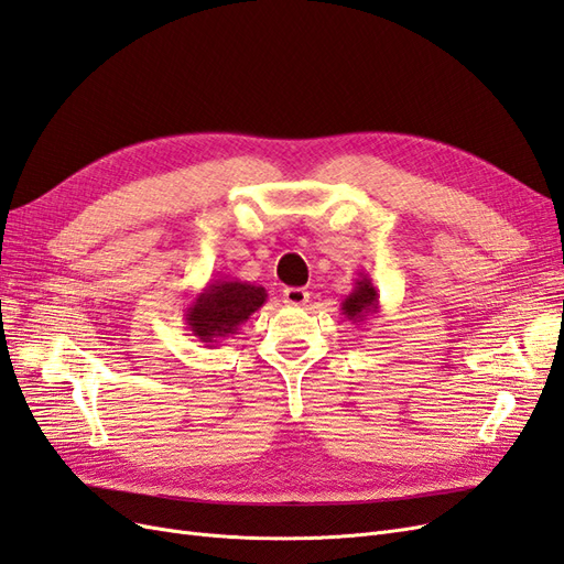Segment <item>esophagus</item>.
<instances>
[{
  "instance_id": "obj_1",
  "label": "esophagus",
  "mask_w": 564,
  "mask_h": 564,
  "mask_svg": "<svg viewBox=\"0 0 564 564\" xmlns=\"http://www.w3.org/2000/svg\"><path fill=\"white\" fill-rule=\"evenodd\" d=\"M283 302L293 304V306H302L304 302H308L306 288H285L283 290Z\"/></svg>"
}]
</instances>
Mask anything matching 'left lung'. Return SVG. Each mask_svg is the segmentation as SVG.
<instances>
[{
  "instance_id": "obj_1",
  "label": "left lung",
  "mask_w": 564,
  "mask_h": 564,
  "mask_svg": "<svg viewBox=\"0 0 564 564\" xmlns=\"http://www.w3.org/2000/svg\"><path fill=\"white\" fill-rule=\"evenodd\" d=\"M341 314L354 325L368 323L370 316L379 314V293L366 271H358V279L354 281V290L341 300Z\"/></svg>"
}]
</instances>
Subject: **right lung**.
Here are the masks:
<instances>
[{"label": "right lung", "mask_w": 564, "mask_h": 564, "mask_svg": "<svg viewBox=\"0 0 564 564\" xmlns=\"http://www.w3.org/2000/svg\"><path fill=\"white\" fill-rule=\"evenodd\" d=\"M267 302L262 285L215 279L187 304L185 323L192 335L206 347H217L223 339L239 335L241 325Z\"/></svg>", "instance_id": "1"}]
</instances>
